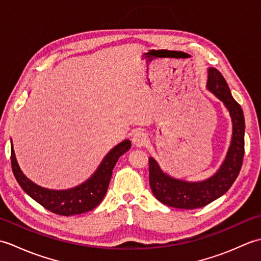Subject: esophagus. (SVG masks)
Returning <instances> with one entry per match:
<instances>
[{
  "mask_svg": "<svg viewBox=\"0 0 261 261\" xmlns=\"http://www.w3.org/2000/svg\"><path fill=\"white\" fill-rule=\"evenodd\" d=\"M147 135L143 134V132H136V134L134 135V137H132V143H134V146L136 148H142L146 146L147 143Z\"/></svg>",
  "mask_w": 261,
  "mask_h": 261,
  "instance_id": "esophagus-1",
  "label": "esophagus"
}]
</instances>
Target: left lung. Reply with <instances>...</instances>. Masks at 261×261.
<instances>
[{
  "mask_svg": "<svg viewBox=\"0 0 261 261\" xmlns=\"http://www.w3.org/2000/svg\"><path fill=\"white\" fill-rule=\"evenodd\" d=\"M206 88L229 111L232 121V138L226 156L216 173L201 181H187L166 174L152 157L149 158V182L159 202L167 206L193 210L205 206L222 196L240 173L245 154V116L232 97L226 81L218 69H207Z\"/></svg>",
  "mask_w": 261,
  "mask_h": 261,
  "instance_id": "left-lung-1",
  "label": "left lung"
}]
</instances>
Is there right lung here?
Instances as JSON below:
<instances>
[{
	"label": "right lung",
	"instance_id": "right-lung-1",
	"mask_svg": "<svg viewBox=\"0 0 261 261\" xmlns=\"http://www.w3.org/2000/svg\"><path fill=\"white\" fill-rule=\"evenodd\" d=\"M130 147V140L120 142L107 153L90 178L68 190L45 188L28 178L16 162L12 141H11V165L16 181L28 195L53 213L70 216L88 212L102 202L107 194L116 162L122 154L129 150Z\"/></svg>",
	"mask_w": 261,
	"mask_h": 261
}]
</instances>
